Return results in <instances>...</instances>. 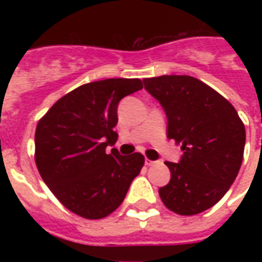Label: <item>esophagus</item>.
<instances>
[{
	"mask_svg": "<svg viewBox=\"0 0 262 262\" xmlns=\"http://www.w3.org/2000/svg\"><path fill=\"white\" fill-rule=\"evenodd\" d=\"M156 163H157V161H153V160H148V159L144 160V164L147 165V167H151V165H154Z\"/></svg>",
	"mask_w": 262,
	"mask_h": 262,
	"instance_id": "34e87169",
	"label": "esophagus"
}]
</instances>
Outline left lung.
<instances>
[{
	"mask_svg": "<svg viewBox=\"0 0 262 262\" xmlns=\"http://www.w3.org/2000/svg\"><path fill=\"white\" fill-rule=\"evenodd\" d=\"M144 90L167 116V137L181 143L182 156L170 168V182L159 189L167 208L184 216L219 202L242 167L246 129L234 106L191 75L146 78Z\"/></svg>",
	"mask_w": 262,
	"mask_h": 262,
	"instance_id": "left-lung-1",
	"label": "left lung"
}]
</instances>
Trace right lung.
<instances>
[{"label":"right lung","instance_id":"right-lung-1","mask_svg":"<svg viewBox=\"0 0 262 262\" xmlns=\"http://www.w3.org/2000/svg\"><path fill=\"white\" fill-rule=\"evenodd\" d=\"M143 88L139 78H106L75 88L39 120L35 160L45 184L66 208L102 219L123 202L144 164L140 153L120 156L106 146L118 139V105Z\"/></svg>","mask_w":262,"mask_h":262}]
</instances>
